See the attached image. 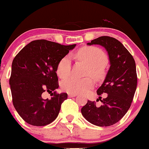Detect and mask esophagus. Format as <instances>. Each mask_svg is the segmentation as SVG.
Instances as JSON below:
<instances>
[{"label":"esophagus","instance_id":"obj_1","mask_svg":"<svg viewBox=\"0 0 149 149\" xmlns=\"http://www.w3.org/2000/svg\"><path fill=\"white\" fill-rule=\"evenodd\" d=\"M76 95H77V94H70V93H69V94H68V97H76Z\"/></svg>","mask_w":149,"mask_h":149}]
</instances>
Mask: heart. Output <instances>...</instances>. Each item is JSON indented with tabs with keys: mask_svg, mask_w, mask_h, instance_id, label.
I'll list each match as a JSON object with an SVG mask.
<instances>
[{
	"mask_svg": "<svg viewBox=\"0 0 149 149\" xmlns=\"http://www.w3.org/2000/svg\"><path fill=\"white\" fill-rule=\"evenodd\" d=\"M78 61L87 65L85 76H89L96 80L102 79L105 73V65L107 63V57L102 49L94 46L81 47L75 53ZM71 72V60L69 56H65L59 61L57 67V73L61 79L68 77ZM89 76L84 79L69 77L61 83V88L64 91L70 94L85 93L94 86V81Z\"/></svg>",
	"mask_w": 149,
	"mask_h": 149,
	"instance_id": "heart-1",
	"label": "heart"
}]
</instances>
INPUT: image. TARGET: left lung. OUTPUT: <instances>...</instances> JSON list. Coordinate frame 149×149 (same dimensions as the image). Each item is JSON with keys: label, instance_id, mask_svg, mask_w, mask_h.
<instances>
[{"label": "left lung", "instance_id": "left-lung-1", "mask_svg": "<svg viewBox=\"0 0 149 149\" xmlns=\"http://www.w3.org/2000/svg\"><path fill=\"white\" fill-rule=\"evenodd\" d=\"M88 45H100L108 52L110 68L106 79L97 90L106 98L100 100L101 106L88 101L82 107L81 113L89 123L107 127L120 120L131 105L137 87V73L134 58L124 45L113 37L102 36L91 40ZM97 101H99L97 100Z\"/></svg>", "mask_w": 149, "mask_h": 149}]
</instances>
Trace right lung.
<instances>
[{"mask_svg":"<svg viewBox=\"0 0 149 149\" xmlns=\"http://www.w3.org/2000/svg\"><path fill=\"white\" fill-rule=\"evenodd\" d=\"M75 46L46 40H34L13 59L9 79L12 101L19 115L29 124L45 126L58 117L68 94L55 91L59 87L57 67ZM45 91L51 94L50 100L41 97Z\"/></svg>","mask_w":149,"mask_h":149,"instance_id":"1","label":"right lung"}]
</instances>
